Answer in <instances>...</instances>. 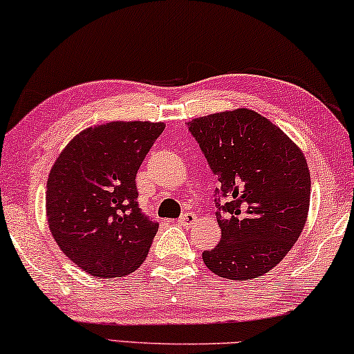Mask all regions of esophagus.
Here are the masks:
<instances>
[{"instance_id": "1", "label": "esophagus", "mask_w": 354, "mask_h": 354, "mask_svg": "<svg viewBox=\"0 0 354 354\" xmlns=\"http://www.w3.org/2000/svg\"><path fill=\"white\" fill-rule=\"evenodd\" d=\"M195 221H196V216L194 213H183L182 216L178 218V223H180L182 226H185V227H190Z\"/></svg>"}]
</instances>
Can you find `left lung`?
I'll return each instance as SVG.
<instances>
[{"mask_svg": "<svg viewBox=\"0 0 354 354\" xmlns=\"http://www.w3.org/2000/svg\"><path fill=\"white\" fill-rule=\"evenodd\" d=\"M188 131L221 183L214 192L221 241L203 252L205 265L237 281L268 273L295 245L309 213L304 154L249 109L194 118Z\"/></svg>", "mask_w": 354, "mask_h": 354, "instance_id": "left-lung-1", "label": "left lung"}]
</instances>
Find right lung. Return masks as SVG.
Segmentation results:
<instances>
[{
	"label": "right lung",
	"instance_id": "add662e5",
	"mask_svg": "<svg viewBox=\"0 0 354 354\" xmlns=\"http://www.w3.org/2000/svg\"><path fill=\"white\" fill-rule=\"evenodd\" d=\"M162 122H110L86 128L55 160L47 180L50 232L73 263L97 278L133 273L159 224L138 206L136 172Z\"/></svg>",
	"mask_w": 354,
	"mask_h": 354
}]
</instances>
